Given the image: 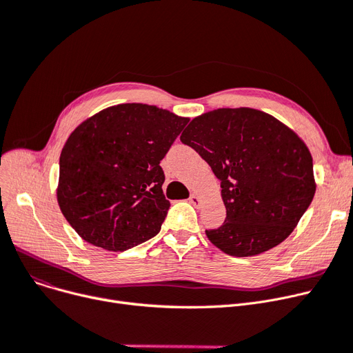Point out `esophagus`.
<instances>
[{"label": "esophagus", "mask_w": 353, "mask_h": 353, "mask_svg": "<svg viewBox=\"0 0 353 353\" xmlns=\"http://www.w3.org/2000/svg\"><path fill=\"white\" fill-rule=\"evenodd\" d=\"M190 202H191L194 206H199V205H201V199H199V196H198L196 194H192V195L190 196Z\"/></svg>", "instance_id": "obj_1"}]
</instances>
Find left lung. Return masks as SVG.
I'll return each instance as SVG.
<instances>
[{"label": "left lung", "instance_id": "left-lung-1", "mask_svg": "<svg viewBox=\"0 0 353 353\" xmlns=\"http://www.w3.org/2000/svg\"><path fill=\"white\" fill-rule=\"evenodd\" d=\"M182 143L208 162L226 208L208 239L231 256H254L292 234L314 199L312 157L305 142L272 115L219 108L194 118Z\"/></svg>", "mask_w": 353, "mask_h": 353}]
</instances>
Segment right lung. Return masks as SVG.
<instances>
[{
	"instance_id": "add662e5",
	"label": "right lung",
	"mask_w": 353,
	"mask_h": 353,
	"mask_svg": "<svg viewBox=\"0 0 353 353\" xmlns=\"http://www.w3.org/2000/svg\"><path fill=\"white\" fill-rule=\"evenodd\" d=\"M188 118L119 103L78 125L59 157L57 199L75 232L107 251L154 238L168 214L159 162Z\"/></svg>"
}]
</instances>
